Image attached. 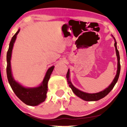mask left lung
<instances>
[{
	"mask_svg": "<svg viewBox=\"0 0 127 127\" xmlns=\"http://www.w3.org/2000/svg\"><path fill=\"white\" fill-rule=\"evenodd\" d=\"M114 39L115 40L114 38ZM114 46H115L116 55H117V61H118L117 71V74H116V77H114V79L113 80V82L112 83V84H111L108 87L106 88L105 90H104L103 91H102L101 92H99V93H95V94H88V93H84V92H83L80 91V90L77 89V88H75L73 86L72 83H71L70 81V79H69V70L68 69L67 74H66V79H67V83H68L69 87L71 88V89H72L74 94L77 95V96L80 97V98L82 99L86 100V101H96V100H99L100 99L103 98V97L106 96V95L108 94L111 91H112V90L114 86H115V84H116V83H117L118 79H119L120 72V68H121L120 62L119 52L117 50V43H116V41H115V43H114Z\"/></svg>",
	"mask_w": 127,
	"mask_h": 127,
	"instance_id": "8db88e82",
	"label": "left lung"
}]
</instances>
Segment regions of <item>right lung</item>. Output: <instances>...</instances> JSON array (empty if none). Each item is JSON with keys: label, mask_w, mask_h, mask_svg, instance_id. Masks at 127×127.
I'll list each match as a JSON object with an SVG mask.
<instances>
[{"label": "right lung", "mask_w": 127, "mask_h": 127, "mask_svg": "<svg viewBox=\"0 0 127 127\" xmlns=\"http://www.w3.org/2000/svg\"><path fill=\"white\" fill-rule=\"evenodd\" d=\"M20 29H18L16 33L12 37L11 41H10L7 53V63L6 68L7 76L8 83L17 96L26 105L29 106H36L41 102H44L46 99L47 96L46 94L48 90V81L49 80L50 76L54 68V66L50 67L48 69L42 83L38 87L25 88L23 86H21L20 84H18L14 80L11 73L10 60H11L12 50H13L14 43L15 42L17 35L20 32Z\"/></svg>", "instance_id": "add662e5"}]
</instances>
